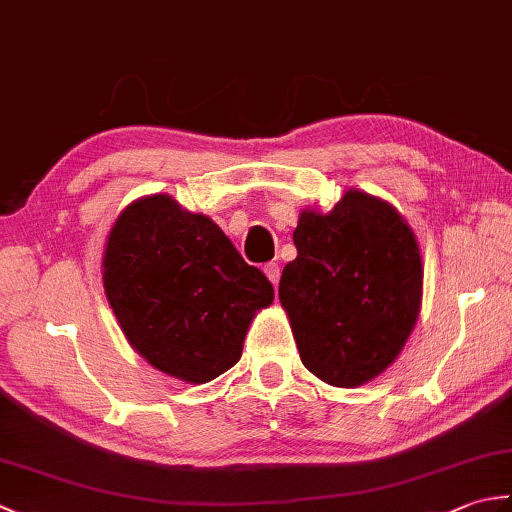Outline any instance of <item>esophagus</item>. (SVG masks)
I'll list each match as a JSON object with an SVG mask.
<instances>
[{"mask_svg":"<svg viewBox=\"0 0 512 512\" xmlns=\"http://www.w3.org/2000/svg\"><path fill=\"white\" fill-rule=\"evenodd\" d=\"M264 273H266V277L273 281V284L277 286V281H279V277H281V268H279V264H275V262H270V264H266L264 266Z\"/></svg>","mask_w":512,"mask_h":512,"instance_id":"34e87169","label":"esophagus"}]
</instances>
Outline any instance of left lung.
Returning a JSON list of instances; mask_svg holds the SVG:
<instances>
[{"label":"left lung","instance_id":"obj_1","mask_svg":"<svg viewBox=\"0 0 512 512\" xmlns=\"http://www.w3.org/2000/svg\"><path fill=\"white\" fill-rule=\"evenodd\" d=\"M279 301L301 363L323 383L361 387L396 361L422 306V257L405 217L347 189L328 213L303 209Z\"/></svg>","mask_w":512,"mask_h":512}]
</instances>
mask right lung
<instances>
[{
  "mask_svg": "<svg viewBox=\"0 0 512 512\" xmlns=\"http://www.w3.org/2000/svg\"><path fill=\"white\" fill-rule=\"evenodd\" d=\"M103 288L129 345L189 385L231 369L273 284L248 266L211 217L167 193L118 213L103 253Z\"/></svg>",
  "mask_w": 512,
  "mask_h": 512,
  "instance_id": "1",
  "label": "right lung"
}]
</instances>
